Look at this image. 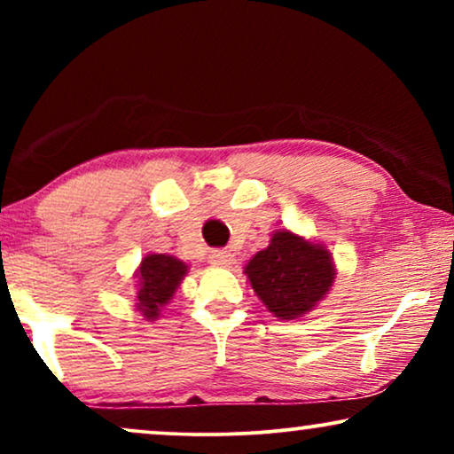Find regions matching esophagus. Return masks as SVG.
Instances as JSON below:
<instances>
[{
  "instance_id": "34e87169",
  "label": "esophagus",
  "mask_w": 454,
  "mask_h": 454,
  "mask_svg": "<svg viewBox=\"0 0 454 454\" xmlns=\"http://www.w3.org/2000/svg\"><path fill=\"white\" fill-rule=\"evenodd\" d=\"M210 262L216 264V266H231L235 262L233 254L229 250H213L210 252Z\"/></svg>"
}]
</instances>
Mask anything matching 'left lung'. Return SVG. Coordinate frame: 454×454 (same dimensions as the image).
<instances>
[{"instance_id":"obj_1","label":"left lung","mask_w":454,"mask_h":454,"mask_svg":"<svg viewBox=\"0 0 454 454\" xmlns=\"http://www.w3.org/2000/svg\"><path fill=\"white\" fill-rule=\"evenodd\" d=\"M244 272L269 312L294 320L325 300L337 269L325 246L283 229L272 233L269 247L260 250Z\"/></svg>"}]
</instances>
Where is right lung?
<instances>
[{
	"instance_id": "1",
	"label": "right lung",
	"mask_w": 454,
	"mask_h": 454,
	"mask_svg": "<svg viewBox=\"0 0 454 454\" xmlns=\"http://www.w3.org/2000/svg\"><path fill=\"white\" fill-rule=\"evenodd\" d=\"M188 275V266L169 254H148L138 266L136 308L146 320H157L163 306L173 300L179 283Z\"/></svg>"
}]
</instances>
